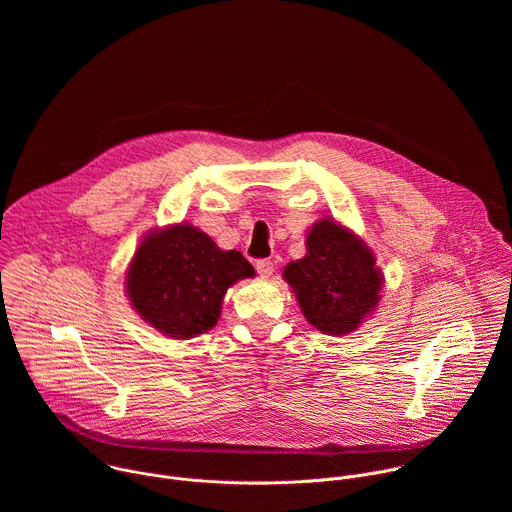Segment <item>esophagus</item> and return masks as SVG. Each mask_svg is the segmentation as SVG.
<instances>
[{
  "label": "esophagus",
  "mask_w": 512,
  "mask_h": 512,
  "mask_svg": "<svg viewBox=\"0 0 512 512\" xmlns=\"http://www.w3.org/2000/svg\"><path fill=\"white\" fill-rule=\"evenodd\" d=\"M255 269H257V273H259L261 277H269V275L273 273V261H269V259H259V261L255 263Z\"/></svg>",
  "instance_id": "obj_1"
}]
</instances>
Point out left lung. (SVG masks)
I'll return each instance as SVG.
<instances>
[{
	"label": "left lung",
	"instance_id": "left-lung-1",
	"mask_svg": "<svg viewBox=\"0 0 512 512\" xmlns=\"http://www.w3.org/2000/svg\"><path fill=\"white\" fill-rule=\"evenodd\" d=\"M308 255L291 261L283 277L294 287L306 320L318 330L342 336L358 328L379 302L383 285L375 255L334 221L310 231Z\"/></svg>",
	"mask_w": 512,
	"mask_h": 512
}]
</instances>
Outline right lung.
Returning a JSON list of instances; mask_svg holds the SVG:
<instances>
[{"instance_id": "1", "label": "right lung", "mask_w": 512, "mask_h": 512, "mask_svg": "<svg viewBox=\"0 0 512 512\" xmlns=\"http://www.w3.org/2000/svg\"><path fill=\"white\" fill-rule=\"evenodd\" d=\"M239 251H221L190 225L145 239L127 271V296L137 314L172 338H192L216 326L227 289L251 277Z\"/></svg>"}]
</instances>
